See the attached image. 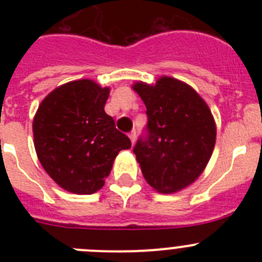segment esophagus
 I'll return each instance as SVG.
<instances>
[{"label": "esophagus", "mask_w": 262, "mask_h": 262, "mask_svg": "<svg viewBox=\"0 0 262 262\" xmlns=\"http://www.w3.org/2000/svg\"><path fill=\"white\" fill-rule=\"evenodd\" d=\"M129 140H131V143H135V140H136V131H131V133H129Z\"/></svg>", "instance_id": "34e87169"}]
</instances>
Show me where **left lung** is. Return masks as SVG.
Returning <instances> with one entry per match:
<instances>
[{
  "label": "left lung",
  "mask_w": 262,
  "mask_h": 262,
  "mask_svg": "<svg viewBox=\"0 0 262 262\" xmlns=\"http://www.w3.org/2000/svg\"><path fill=\"white\" fill-rule=\"evenodd\" d=\"M134 90L148 118L134 154L148 184L176 193L193 184L211 157L216 139L211 111L193 88L166 76L155 85L136 82Z\"/></svg>",
  "instance_id": "left-lung-1"
}]
</instances>
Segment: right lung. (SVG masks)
<instances>
[{
  "label": "right lung",
  "mask_w": 262,
  "mask_h": 262,
  "mask_svg": "<svg viewBox=\"0 0 262 262\" xmlns=\"http://www.w3.org/2000/svg\"><path fill=\"white\" fill-rule=\"evenodd\" d=\"M108 94V88L85 78L56 88L39 105L32 122L36 155L64 190L96 193L117 155L131 148L128 136L105 113Z\"/></svg>",
  "instance_id": "obj_1"
}]
</instances>
